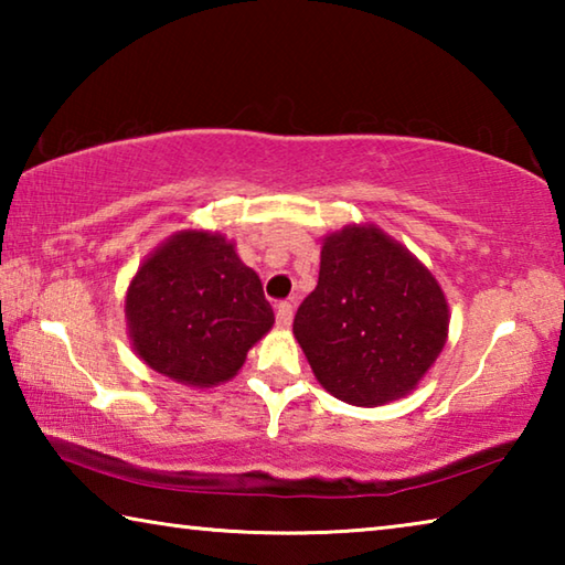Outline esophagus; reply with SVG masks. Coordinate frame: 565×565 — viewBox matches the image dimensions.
<instances>
[{"label": "esophagus", "mask_w": 565, "mask_h": 565, "mask_svg": "<svg viewBox=\"0 0 565 565\" xmlns=\"http://www.w3.org/2000/svg\"><path fill=\"white\" fill-rule=\"evenodd\" d=\"M294 321V303L291 301H281L279 306H276V323H279L281 329L291 327Z\"/></svg>", "instance_id": "34e87169"}]
</instances>
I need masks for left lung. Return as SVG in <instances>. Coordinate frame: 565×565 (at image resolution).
Returning <instances> with one entry per match:
<instances>
[{"mask_svg":"<svg viewBox=\"0 0 565 565\" xmlns=\"http://www.w3.org/2000/svg\"><path fill=\"white\" fill-rule=\"evenodd\" d=\"M313 376L351 406L411 394L441 353L448 303L434 274L374 224H351L321 246L319 284L294 319Z\"/></svg>","mask_w":565,"mask_h":565,"instance_id":"left-lung-1","label":"left lung"}]
</instances>
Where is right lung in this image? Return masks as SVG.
<instances>
[{
  "mask_svg": "<svg viewBox=\"0 0 565 565\" xmlns=\"http://www.w3.org/2000/svg\"><path fill=\"white\" fill-rule=\"evenodd\" d=\"M124 311L139 359L196 388L234 379L246 351L274 327L259 276L226 236L202 228H184L149 254Z\"/></svg>",
  "mask_w": 565,
  "mask_h": 565,
  "instance_id": "obj_1",
  "label": "right lung"
}]
</instances>
